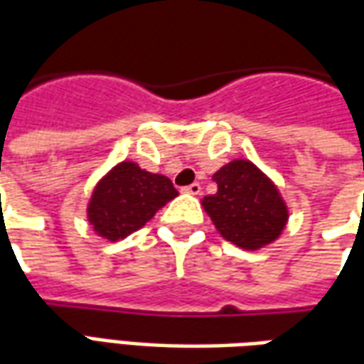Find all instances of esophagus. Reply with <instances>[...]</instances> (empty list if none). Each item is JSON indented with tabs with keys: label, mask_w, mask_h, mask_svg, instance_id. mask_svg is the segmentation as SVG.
<instances>
[{
	"label": "esophagus",
	"mask_w": 364,
	"mask_h": 364,
	"mask_svg": "<svg viewBox=\"0 0 364 364\" xmlns=\"http://www.w3.org/2000/svg\"><path fill=\"white\" fill-rule=\"evenodd\" d=\"M183 193H187V195H200V185L199 183H193L189 187H185Z\"/></svg>",
	"instance_id": "esophagus-1"
}]
</instances>
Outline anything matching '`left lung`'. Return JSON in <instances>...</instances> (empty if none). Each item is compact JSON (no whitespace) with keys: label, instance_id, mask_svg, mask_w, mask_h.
<instances>
[{"label":"left lung","instance_id":"8db88e82","mask_svg":"<svg viewBox=\"0 0 364 364\" xmlns=\"http://www.w3.org/2000/svg\"><path fill=\"white\" fill-rule=\"evenodd\" d=\"M217 193L203 197L218 235L242 250L276 242L288 225L289 208L272 181L250 159H232L213 175Z\"/></svg>","mask_w":364,"mask_h":364}]
</instances>
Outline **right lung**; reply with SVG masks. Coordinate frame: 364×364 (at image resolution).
Listing matches in <instances>:
<instances>
[{
	"label": "right lung",
	"mask_w": 364,
	"mask_h": 364,
	"mask_svg": "<svg viewBox=\"0 0 364 364\" xmlns=\"http://www.w3.org/2000/svg\"><path fill=\"white\" fill-rule=\"evenodd\" d=\"M177 195L169 177L149 173L136 161L124 159L96 183L86 218L100 238L118 242L146 226Z\"/></svg>",
	"instance_id": "obj_1"
}]
</instances>
